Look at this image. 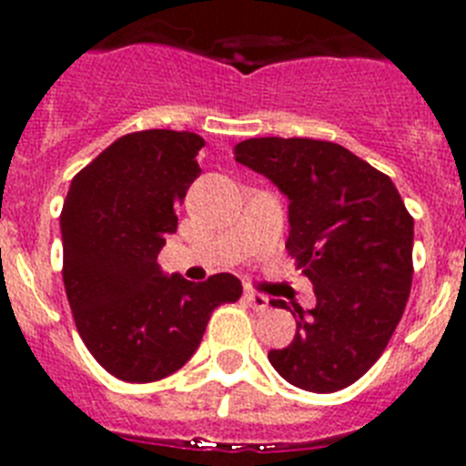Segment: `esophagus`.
<instances>
[{"label": "esophagus", "mask_w": 466, "mask_h": 466, "mask_svg": "<svg viewBox=\"0 0 466 466\" xmlns=\"http://www.w3.org/2000/svg\"><path fill=\"white\" fill-rule=\"evenodd\" d=\"M245 299H247V303H249V306L254 308V310H258V312L268 310V299H266V296H263V294H257V291L247 289L245 291Z\"/></svg>", "instance_id": "obj_1"}]
</instances>
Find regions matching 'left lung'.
<instances>
[{
	"instance_id": "8db88e82",
	"label": "left lung",
	"mask_w": 466,
	"mask_h": 466,
	"mask_svg": "<svg viewBox=\"0 0 466 466\" xmlns=\"http://www.w3.org/2000/svg\"><path fill=\"white\" fill-rule=\"evenodd\" d=\"M236 160L289 200L287 252L317 296L312 310L294 306V340L270 350V364L300 390L339 392L376 364L401 319L413 217L392 179L340 144L254 137L238 144Z\"/></svg>"
}]
</instances>
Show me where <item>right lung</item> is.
Wrapping results in <instances>:
<instances>
[{
  "label": "right lung",
  "mask_w": 466,
  "mask_h": 466,
  "mask_svg": "<svg viewBox=\"0 0 466 466\" xmlns=\"http://www.w3.org/2000/svg\"><path fill=\"white\" fill-rule=\"evenodd\" d=\"M203 147L187 130L123 135L74 177L65 198L63 279L74 322L90 355L126 382L179 371L214 308L242 294L236 275L188 282L158 266Z\"/></svg>",
  "instance_id": "obj_1"
}]
</instances>
